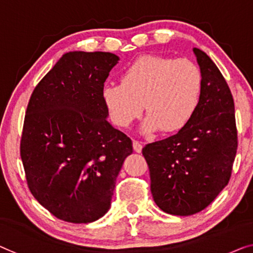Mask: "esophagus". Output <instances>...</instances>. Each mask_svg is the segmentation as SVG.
I'll use <instances>...</instances> for the list:
<instances>
[{"mask_svg": "<svg viewBox=\"0 0 253 253\" xmlns=\"http://www.w3.org/2000/svg\"><path fill=\"white\" fill-rule=\"evenodd\" d=\"M133 148H134V151H135V152L141 153V152H142V149H143V145H142V143H141V142H138V141H134V142H133Z\"/></svg>", "mask_w": 253, "mask_h": 253, "instance_id": "1", "label": "esophagus"}]
</instances>
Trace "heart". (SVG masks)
<instances>
[{
    "label": "heart",
    "mask_w": 253,
    "mask_h": 253,
    "mask_svg": "<svg viewBox=\"0 0 253 253\" xmlns=\"http://www.w3.org/2000/svg\"><path fill=\"white\" fill-rule=\"evenodd\" d=\"M202 90V73L190 59L144 55L126 68L122 84L107 85L102 96L117 126L127 127L148 114L143 131L161 128L166 133L183 128L197 111Z\"/></svg>",
    "instance_id": "obj_1"
}]
</instances>
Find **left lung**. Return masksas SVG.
Listing matches in <instances>:
<instances>
[{
	"label": "left lung",
	"mask_w": 253,
	"mask_h": 253,
	"mask_svg": "<svg viewBox=\"0 0 253 253\" xmlns=\"http://www.w3.org/2000/svg\"><path fill=\"white\" fill-rule=\"evenodd\" d=\"M202 90L194 116L178 133L146 144L151 193L165 212L190 216L206 209L232 175L237 150L234 100L205 52L194 47Z\"/></svg>",
	"instance_id": "8db88e82"
}]
</instances>
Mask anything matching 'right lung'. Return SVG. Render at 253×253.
<instances>
[{"label": "right lung", "mask_w": 253, "mask_h": 253, "mask_svg": "<svg viewBox=\"0 0 253 253\" xmlns=\"http://www.w3.org/2000/svg\"><path fill=\"white\" fill-rule=\"evenodd\" d=\"M119 58L69 52L34 88L20 157L33 197L59 219L95 221L107 213L131 139L107 122L104 82Z\"/></svg>", "instance_id": "1"}]
</instances>
